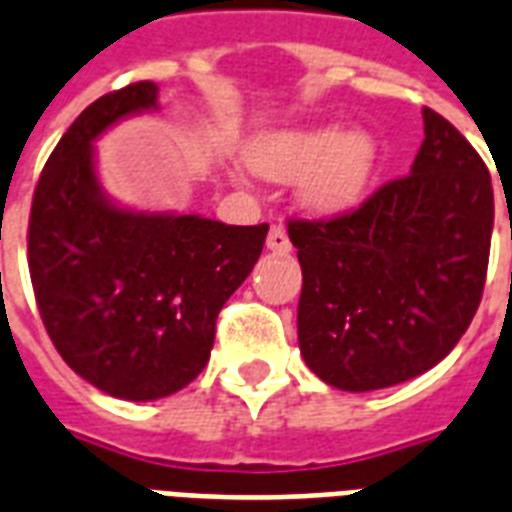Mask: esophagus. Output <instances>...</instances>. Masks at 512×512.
I'll list each match as a JSON object with an SVG mask.
<instances>
[{"label":"esophagus","mask_w":512,"mask_h":512,"mask_svg":"<svg viewBox=\"0 0 512 512\" xmlns=\"http://www.w3.org/2000/svg\"><path fill=\"white\" fill-rule=\"evenodd\" d=\"M268 249L271 252H276V255H287L292 249L290 244V236H287V230H284V225H271V230H268Z\"/></svg>","instance_id":"1"}]
</instances>
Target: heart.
<instances>
[{
    "label": "heart",
    "instance_id": "1",
    "mask_svg": "<svg viewBox=\"0 0 512 512\" xmlns=\"http://www.w3.org/2000/svg\"><path fill=\"white\" fill-rule=\"evenodd\" d=\"M249 163L279 182L300 177V201L311 212L343 214L368 195L378 144L362 128L341 131L335 123H300L257 136L249 147Z\"/></svg>",
    "mask_w": 512,
    "mask_h": 512
}]
</instances>
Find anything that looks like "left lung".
<instances>
[{"label":"left lung","mask_w":512,"mask_h":512,"mask_svg":"<svg viewBox=\"0 0 512 512\" xmlns=\"http://www.w3.org/2000/svg\"><path fill=\"white\" fill-rule=\"evenodd\" d=\"M408 177L333 220H290L303 290L298 343L325 384L370 392L435 368L473 322L489 268L494 190L481 155L424 107Z\"/></svg>","instance_id":"1"}]
</instances>
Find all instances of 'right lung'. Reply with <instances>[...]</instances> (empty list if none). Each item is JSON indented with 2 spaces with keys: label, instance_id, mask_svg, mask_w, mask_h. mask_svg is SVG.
<instances>
[{
  "label": "right lung",
  "instance_id": "1",
  "mask_svg": "<svg viewBox=\"0 0 512 512\" xmlns=\"http://www.w3.org/2000/svg\"><path fill=\"white\" fill-rule=\"evenodd\" d=\"M158 109L144 80L101 96L45 163L29 217V273L50 341L101 392L169 397L209 362L214 325L263 252L268 225L117 206L96 174L107 128Z\"/></svg>",
  "mask_w": 512,
  "mask_h": 512
}]
</instances>
